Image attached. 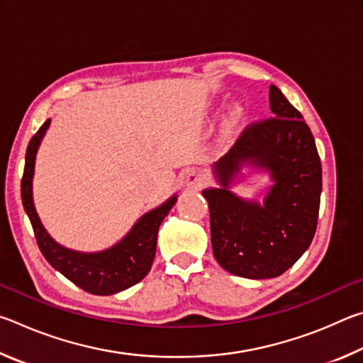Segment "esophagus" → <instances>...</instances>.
<instances>
[{
    "label": "esophagus",
    "instance_id": "obj_1",
    "mask_svg": "<svg viewBox=\"0 0 363 363\" xmlns=\"http://www.w3.org/2000/svg\"><path fill=\"white\" fill-rule=\"evenodd\" d=\"M206 184V177L201 171H190V173L186 176V186L189 189L194 190H200Z\"/></svg>",
    "mask_w": 363,
    "mask_h": 363
}]
</instances>
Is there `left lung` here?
Segmentation results:
<instances>
[{"label":"left lung","instance_id":"8db88e82","mask_svg":"<svg viewBox=\"0 0 363 363\" xmlns=\"http://www.w3.org/2000/svg\"><path fill=\"white\" fill-rule=\"evenodd\" d=\"M269 101L274 116L245 128L214 164L220 187L201 192L219 266L256 280L279 277L309 248L322 194V164L311 128L277 86L270 84ZM243 162L267 169L274 181L262 206L228 190Z\"/></svg>","mask_w":363,"mask_h":363}]
</instances>
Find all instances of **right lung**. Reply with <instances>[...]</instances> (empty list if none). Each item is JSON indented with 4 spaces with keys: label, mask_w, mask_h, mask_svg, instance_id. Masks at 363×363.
Segmentation results:
<instances>
[{
    "label": "right lung",
    "mask_w": 363,
    "mask_h": 363,
    "mask_svg": "<svg viewBox=\"0 0 363 363\" xmlns=\"http://www.w3.org/2000/svg\"><path fill=\"white\" fill-rule=\"evenodd\" d=\"M49 125H51V120H46L35 136L30 139L26 153V168H23L21 182L22 203L30 223H32L40 251L54 269L91 294L107 296V294H115L139 284L152 267L157 251L158 227L168 216L171 208L174 206L177 195L171 196L155 210L145 213L121 242L106 251L79 253V251L60 247L43 227L35 210L32 194L36 152H38L40 143Z\"/></svg>",
    "instance_id": "right-lung-1"
}]
</instances>
